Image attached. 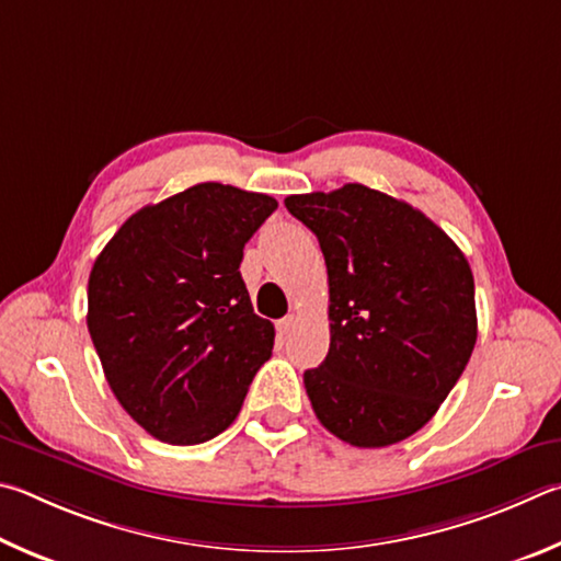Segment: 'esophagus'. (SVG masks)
I'll return each mask as SVG.
<instances>
[{
    "mask_svg": "<svg viewBox=\"0 0 561 561\" xmlns=\"http://www.w3.org/2000/svg\"><path fill=\"white\" fill-rule=\"evenodd\" d=\"M296 325H298V318H296V316H288V318L278 320V325H275V328H278L280 335H288V332H290L293 328H296Z\"/></svg>",
    "mask_w": 561,
    "mask_h": 561,
    "instance_id": "1",
    "label": "esophagus"
}]
</instances>
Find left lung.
I'll use <instances>...</instances> for the list:
<instances>
[{
	"label": "left lung",
	"instance_id": "obj_1",
	"mask_svg": "<svg viewBox=\"0 0 561 561\" xmlns=\"http://www.w3.org/2000/svg\"><path fill=\"white\" fill-rule=\"evenodd\" d=\"M330 283V352L302 375L330 434L381 448L416 434L476 347V283L463 251L407 202L345 184L293 194Z\"/></svg>",
	"mask_w": 561,
	"mask_h": 561
}]
</instances>
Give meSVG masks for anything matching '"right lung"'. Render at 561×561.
Listing matches in <instances>:
<instances>
[{
	"instance_id": "add662e5",
	"label": "right lung",
	"mask_w": 561,
	"mask_h": 561,
	"mask_svg": "<svg viewBox=\"0 0 561 561\" xmlns=\"http://www.w3.org/2000/svg\"><path fill=\"white\" fill-rule=\"evenodd\" d=\"M275 209L268 194L194 184L135 211L95 259L88 332L115 399L150 436L194 446L239 416L275 337L239 265Z\"/></svg>"
}]
</instances>
